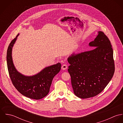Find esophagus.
Wrapping results in <instances>:
<instances>
[{"mask_svg":"<svg viewBox=\"0 0 123 123\" xmlns=\"http://www.w3.org/2000/svg\"><path fill=\"white\" fill-rule=\"evenodd\" d=\"M67 65L66 64H63L62 67V69L63 70H65L67 69Z\"/></svg>","mask_w":123,"mask_h":123,"instance_id":"obj_1","label":"esophagus"}]
</instances>
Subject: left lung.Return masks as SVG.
I'll list each match as a JSON object with an SVG mask.
<instances>
[{"instance_id":"1","label":"left lung","mask_w":123,"mask_h":123,"mask_svg":"<svg viewBox=\"0 0 123 123\" xmlns=\"http://www.w3.org/2000/svg\"><path fill=\"white\" fill-rule=\"evenodd\" d=\"M89 46L94 49L73 54L68 58L74 93L81 98L93 97L101 92L115 72L113 49L105 34L98 32Z\"/></svg>"}]
</instances>
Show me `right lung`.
I'll return each instance as SVG.
<instances>
[{
    "mask_svg": "<svg viewBox=\"0 0 123 123\" xmlns=\"http://www.w3.org/2000/svg\"><path fill=\"white\" fill-rule=\"evenodd\" d=\"M17 37L9 44L6 54L9 74L13 84L23 95L34 99H40L47 95L50 91L54 77L61 69V64L48 66L33 76H25L18 72L14 66L12 56V48L17 39Z\"/></svg>",
    "mask_w": 123,
    "mask_h": 123,
    "instance_id": "obj_1",
    "label": "right lung"
}]
</instances>
